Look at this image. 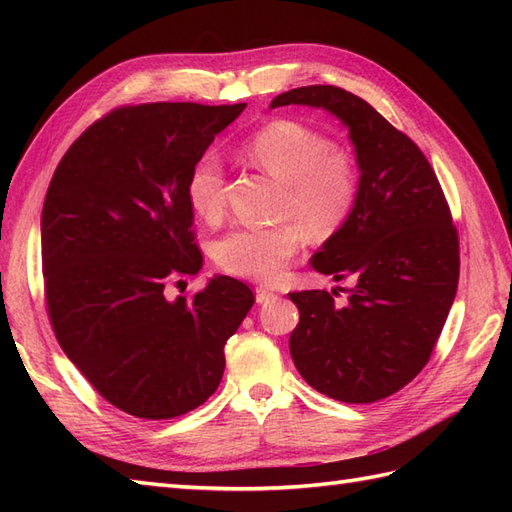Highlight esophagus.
I'll return each mask as SVG.
<instances>
[{
  "label": "esophagus",
  "instance_id": "obj_1",
  "mask_svg": "<svg viewBox=\"0 0 512 512\" xmlns=\"http://www.w3.org/2000/svg\"><path fill=\"white\" fill-rule=\"evenodd\" d=\"M255 299H257V303H268V301L277 299V295H275L273 290H268V288H257L255 290Z\"/></svg>",
  "mask_w": 512,
  "mask_h": 512
}]
</instances>
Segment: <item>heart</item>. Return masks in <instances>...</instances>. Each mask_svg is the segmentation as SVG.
<instances>
[{
	"label": "heart",
	"instance_id": "heart-1",
	"mask_svg": "<svg viewBox=\"0 0 512 512\" xmlns=\"http://www.w3.org/2000/svg\"><path fill=\"white\" fill-rule=\"evenodd\" d=\"M244 156L284 184L279 217L292 222L231 231L215 244V262L228 275L273 284L299 253L303 231L325 239L352 215L358 200V169L350 154L295 121H275L257 129L244 143ZM224 184L220 156L211 151L200 156L189 173L187 195L202 220L217 222L222 217Z\"/></svg>",
	"mask_w": 512,
	"mask_h": 512
}]
</instances>
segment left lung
<instances>
[{
    "mask_svg": "<svg viewBox=\"0 0 512 512\" xmlns=\"http://www.w3.org/2000/svg\"><path fill=\"white\" fill-rule=\"evenodd\" d=\"M284 105L339 118L361 171L352 215L310 259L317 273L356 286L345 306H336L334 290L290 292L299 308L290 356L328 398L383 400L422 372L453 306L460 244L449 204L418 145L361 96L308 85L270 103Z\"/></svg>",
    "mask_w": 512,
    "mask_h": 512,
    "instance_id": "left-lung-1",
    "label": "left lung"
}]
</instances>
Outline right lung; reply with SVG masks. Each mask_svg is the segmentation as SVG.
Listing matches in <instances>:
<instances>
[{
  "label": "right lung",
  "instance_id": "add662e5",
  "mask_svg": "<svg viewBox=\"0 0 512 512\" xmlns=\"http://www.w3.org/2000/svg\"><path fill=\"white\" fill-rule=\"evenodd\" d=\"M244 107H118L74 140L50 180L41 264L52 330L129 416L169 420L206 402L224 374V345L255 303L226 275L191 299L165 295L169 281L202 268L189 173Z\"/></svg>",
  "mask_w": 512,
  "mask_h": 512
}]
</instances>
